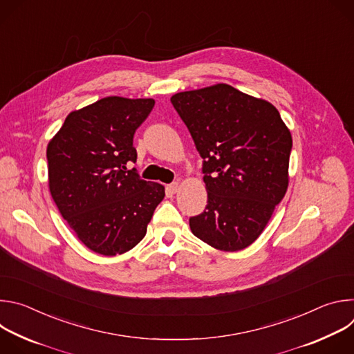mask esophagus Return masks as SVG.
<instances>
[{"instance_id":"1","label":"esophagus","mask_w":354,"mask_h":354,"mask_svg":"<svg viewBox=\"0 0 354 354\" xmlns=\"http://www.w3.org/2000/svg\"><path fill=\"white\" fill-rule=\"evenodd\" d=\"M167 189L169 190V193H176L179 190V183L178 182H172L167 186Z\"/></svg>"}]
</instances>
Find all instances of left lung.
<instances>
[{
	"instance_id": "left-lung-1",
	"label": "left lung",
	"mask_w": 354,
	"mask_h": 354,
	"mask_svg": "<svg viewBox=\"0 0 354 354\" xmlns=\"http://www.w3.org/2000/svg\"><path fill=\"white\" fill-rule=\"evenodd\" d=\"M171 102L203 158L207 206L190 217L193 235L220 250L245 249L287 192L290 130L268 100L227 84L179 92Z\"/></svg>"
}]
</instances>
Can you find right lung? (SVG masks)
Listing matches in <instances>:
<instances>
[{"instance_id":"1","label":"right lung","mask_w":354,"mask_h":354,"mask_svg":"<svg viewBox=\"0 0 354 354\" xmlns=\"http://www.w3.org/2000/svg\"><path fill=\"white\" fill-rule=\"evenodd\" d=\"M154 99L108 96L71 112L48 141V189L78 239L99 255L134 248L147 232L165 187L140 179L133 137Z\"/></svg>"}]
</instances>
